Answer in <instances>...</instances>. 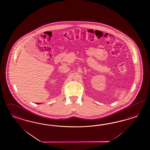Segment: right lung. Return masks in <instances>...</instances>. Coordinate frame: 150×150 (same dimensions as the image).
Returning a JSON list of instances; mask_svg holds the SVG:
<instances>
[{
	"label": "right lung",
	"instance_id": "obj_1",
	"mask_svg": "<svg viewBox=\"0 0 150 150\" xmlns=\"http://www.w3.org/2000/svg\"><path fill=\"white\" fill-rule=\"evenodd\" d=\"M37 103V104H40V103Z\"/></svg>",
	"mask_w": 150,
	"mask_h": 150
}]
</instances>
